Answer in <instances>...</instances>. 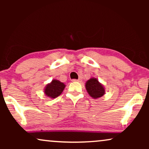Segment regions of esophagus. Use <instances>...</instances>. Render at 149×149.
Wrapping results in <instances>:
<instances>
[{
	"mask_svg": "<svg viewBox=\"0 0 149 149\" xmlns=\"http://www.w3.org/2000/svg\"><path fill=\"white\" fill-rule=\"evenodd\" d=\"M72 82H81V79H72Z\"/></svg>",
	"mask_w": 149,
	"mask_h": 149,
	"instance_id": "34e87169",
	"label": "esophagus"
}]
</instances>
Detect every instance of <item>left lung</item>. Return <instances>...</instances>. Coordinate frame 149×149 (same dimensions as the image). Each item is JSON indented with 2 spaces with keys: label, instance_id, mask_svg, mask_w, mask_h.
<instances>
[{
  "label": "left lung",
  "instance_id": "1",
  "mask_svg": "<svg viewBox=\"0 0 149 149\" xmlns=\"http://www.w3.org/2000/svg\"><path fill=\"white\" fill-rule=\"evenodd\" d=\"M85 87L90 96L93 98H98L104 94V89L98 82L97 79L92 78L87 81Z\"/></svg>",
  "mask_w": 149,
  "mask_h": 149
}]
</instances>
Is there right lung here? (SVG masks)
Here are the masks:
<instances>
[{"instance_id": "obj_1", "label": "right lung", "mask_w": 149, "mask_h": 149, "mask_svg": "<svg viewBox=\"0 0 149 149\" xmlns=\"http://www.w3.org/2000/svg\"><path fill=\"white\" fill-rule=\"evenodd\" d=\"M65 85L58 80H53L52 82L47 85L45 93L47 97L56 98L59 96L64 90Z\"/></svg>"}]
</instances>
